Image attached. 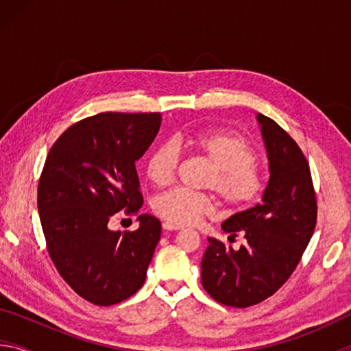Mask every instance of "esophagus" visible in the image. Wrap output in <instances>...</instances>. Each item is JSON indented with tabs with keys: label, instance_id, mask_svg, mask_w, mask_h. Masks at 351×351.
<instances>
[{
	"label": "esophagus",
	"instance_id": "34e87169",
	"mask_svg": "<svg viewBox=\"0 0 351 351\" xmlns=\"http://www.w3.org/2000/svg\"><path fill=\"white\" fill-rule=\"evenodd\" d=\"M162 229L165 230V232H173V230H178L176 226L170 224V223H162Z\"/></svg>",
	"mask_w": 351,
	"mask_h": 351
}]
</instances>
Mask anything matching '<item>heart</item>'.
I'll return each mask as SVG.
<instances>
[{
	"label": "heart",
	"mask_w": 351,
	"mask_h": 351,
	"mask_svg": "<svg viewBox=\"0 0 351 351\" xmlns=\"http://www.w3.org/2000/svg\"><path fill=\"white\" fill-rule=\"evenodd\" d=\"M182 148H190L209 165L203 186L215 190L223 203L243 210L263 197L265 175L257 165L252 142L237 132H206L190 139H169L153 148L145 162V175L153 186L165 187L173 181ZM153 212L165 223L189 226L213 212V198L203 192L171 189L153 198Z\"/></svg>",
	"instance_id": "obj_1"
}]
</instances>
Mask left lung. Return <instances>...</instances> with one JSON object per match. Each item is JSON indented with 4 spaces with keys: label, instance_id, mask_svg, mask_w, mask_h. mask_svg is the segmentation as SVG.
Returning <instances> with one entry per match:
<instances>
[{
    "label": "left lung",
    "instance_id": "8db88e82",
    "mask_svg": "<svg viewBox=\"0 0 351 351\" xmlns=\"http://www.w3.org/2000/svg\"><path fill=\"white\" fill-rule=\"evenodd\" d=\"M269 159L263 201L223 223L240 249L209 239L201 261V283L218 304L247 308L268 299L288 280L310 243L317 221V201L304 152L272 121L258 114Z\"/></svg>",
    "mask_w": 351,
    "mask_h": 351
}]
</instances>
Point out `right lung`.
<instances>
[{
  "instance_id": "right-lung-1",
  "label": "right lung",
  "mask_w": 351,
  "mask_h": 351,
  "mask_svg": "<svg viewBox=\"0 0 351 351\" xmlns=\"http://www.w3.org/2000/svg\"><path fill=\"white\" fill-rule=\"evenodd\" d=\"M161 127L159 112H99L75 122L47 153L38 181L46 247L58 274L99 306L121 304L145 282L161 223L141 215L139 229L114 232L117 212L138 215L136 161Z\"/></svg>"
}]
</instances>
